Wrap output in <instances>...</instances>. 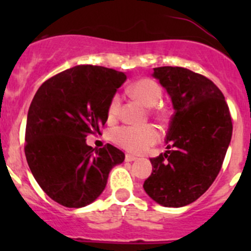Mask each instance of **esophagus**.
<instances>
[{
  "label": "esophagus",
  "mask_w": 251,
  "mask_h": 251,
  "mask_svg": "<svg viewBox=\"0 0 251 251\" xmlns=\"http://www.w3.org/2000/svg\"><path fill=\"white\" fill-rule=\"evenodd\" d=\"M136 156H133V155H131V154H126L125 155V161H133V160H136Z\"/></svg>",
  "instance_id": "esophagus-1"
}]
</instances>
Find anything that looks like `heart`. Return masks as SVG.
Wrapping results in <instances>:
<instances>
[{
  "mask_svg": "<svg viewBox=\"0 0 251 251\" xmlns=\"http://www.w3.org/2000/svg\"><path fill=\"white\" fill-rule=\"evenodd\" d=\"M127 91L132 97L137 98L147 107H154L155 104H158L163 96V90H161L160 85L149 77H142L136 80L135 82L128 86ZM120 107L121 97L120 95L115 93L111 96L109 103H108L107 114L110 120L119 115ZM151 113L160 119H164L166 115L165 111L159 109V108L153 109ZM159 137H160V133H159L158 128L151 124L120 126L111 132V140L114 143L135 154L146 151L149 147L159 141Z\"/></svg>",
  "mask_w": 251,
  "mask_h": 251,
  "instance_id": "1",
  "label": "heart"
}]
</instances>
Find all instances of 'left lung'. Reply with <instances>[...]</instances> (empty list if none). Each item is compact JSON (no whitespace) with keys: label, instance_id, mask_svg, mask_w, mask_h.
Listing matches in <instances>:
<instances>
[{"label":"left lung","instance_id":"obj_1","mask_svg":"<svg viewBox=\"0 0 251 251\" xmlns=\"http://www.w3.org/2000/svg\"><path fill=\"white\" fill-rule=\"evenodd\" d=\"M174 105L168 149L151 158L144 181L156 203L179 207L203 196L222 168L232 137V119L220 88L204 75L181 67L154 68Z\"/></svg>","mask_w":251,"mask_h":251}]
</instances>
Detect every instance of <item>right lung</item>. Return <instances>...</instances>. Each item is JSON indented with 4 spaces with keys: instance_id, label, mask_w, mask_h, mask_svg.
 <instances>
[{
    "instance_id": "obj_1",
    "label": "right lung",
    "mask_w": 251,
    "mask_h": 251,
    "mask_svg": "<svg viewBox=\"0 0 251 251\" xmlns=\"http://www.w3.org/2000/svg\"><path fill=\"white\" fill-rule=\"evenodd\" d=\"M126 75L98 65H77L45 81L30 104L25 130L27 165L42 191L67 207L100 196L113 166L125 154L111 144L93 149L88 135L108 119V103Z\"/></svg>"
}]
</instances>
